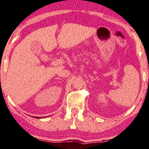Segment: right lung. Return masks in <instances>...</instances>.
I'll use <instances>...</instances> for the list:
<instances>
[{"mask_svg": "<svg viewBox=\"0 0 149 149\" xmlns=\"http://www.w3.org/2000/svg\"><path fill=\"white\" fill-rule=\"evenodd\" d=\"M34 118H39L38 117H34Z\"/></svg>", "mask_w": 149, "mask_h": 149, "instance_id": "add662e5", "label": "right lung"}]
</instances>
